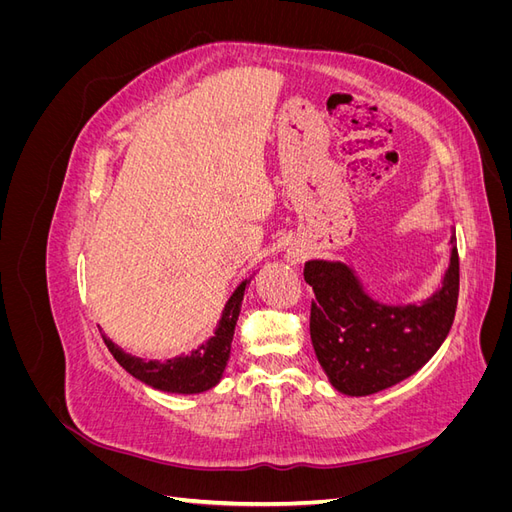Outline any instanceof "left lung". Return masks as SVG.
<instances>
[{
    "label": "left lung",
    "instance_id": "1",
    "mask_svg": "<svg viewBox=\"0 0 512 512\" xmlns=\"http://www.w3.org/2000/svg\"><path fill=\"white\" fill-rule=\"evenodd\" d=\"M442 288L425 303L384 305L365 294L344 262L307 260L314 288L309 333L322 369L339 393L363 397L389 389L421 369L453 327L459 299V254Z\"/></svg>",
    "mask_w": 512,
    "mask_h": 512
}]
</instances>
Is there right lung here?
<instances>
[{"mask_svg":"<svg viewBox=\"0 0 512 512\" xmlns=\"http://www.w3.org/2000/svg\"><path fill=\"white\" fill-rule=\"evenodd\" d=\"M245 286L247 282H243L235 292H232V297L224 307L220 327L215 331V335L198 350H192V354L188 356H175V359H166V361H145V359H138V356L123 352L117 344H113L111 339L102 333L104 344L128 374H132L136 380L153 386V389L168 391V393H185V395L209 391L220 382L226 369L232 335H235V327L241 312Z\"/></svg>","mask_w":512,"mask_h":512,"instance_id":"obj_1","label":"right lung"}]
</instances>
